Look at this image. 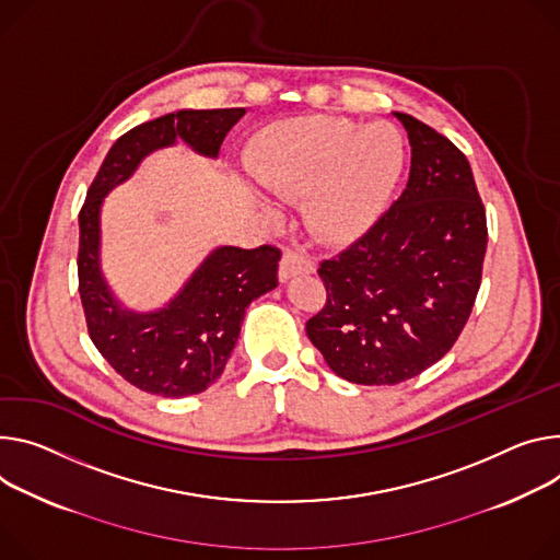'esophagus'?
I'll return each instance as SVG.
<instances>
[{"instance_id":"obj_1","label":"esophagus","mask_w":560,"mask_h":560,"mask_svg":"<svg viewBox=\"0 0 560 560\" xmlns=\"http://www.w3.org/2000/svg\"><path fill=\"white\" fill-rule=\"evenodd\" d=\"M313 270H315L313 261L308 257H303L299 249H285L283 257H281V266H279V279L288 281L290 277L308 275Z\"/></svg>"}]
</instances>
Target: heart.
<instances>
[{"mask_svg": "<svg viewBox=\"0 0 560 560\" xmlns=\"http://www.w3.org/2000/svg\"><path fill=\"white\" fill-rule=\"evenodd\" d=\"M404 167V138L390 122L360 125L306 116L270 125L249 161L264 189L306 200V223L324 241L348 243L384 214ZM272 217L275 212L266 208Z\"/></svg>", "mask_w": 560, "mask_h": 560, "instance_id": "b5f03b06", "label": "heart"}]
</instances>
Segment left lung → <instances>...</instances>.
Segmentation results:
<instances>
[{"label":"left lung","mask_w":560,"mask_h":560,"mask_svg":"<svg viewBox=\"0 0 560 560\" xmlns=\"http://www.w3.org/2000/svg\"><path fill=\"white\" fill-rule=\"evenodd\" d=\"M411 172L393 206L317 275L324 308L306 335L339 377L393 386L440 362L482 279L487 214L467 156L409 114Z\"/></svg>","instance_id":"obj_1"}]
</instances>
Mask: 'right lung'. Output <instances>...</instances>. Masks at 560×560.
<instances>
[{
  "label": "right lung",
  "mask_w": 560,
  "mask_h": 560,
  "mask_svg": "<svg viewBox=\"0 0 560 560\" xmlns=\"http://www.w3.org/2000/svg\"><path fill=\"white\" fill-rule=\"evenodd\" d=\"M245 109H183L122 133L100 165L80 210L78 288L89 337L112 369L136 388L187 397L212 386L234 350L245 308L277 288L281 249L217 247L183 290L154 313L122 308L100 272V206L154 149L185 140L202 156H219Z\"/></svg>",
  "instance_id": "add662e5"
}]
</instances>
